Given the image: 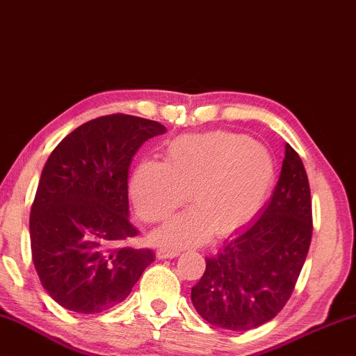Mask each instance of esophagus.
<instances>
[{
  "instance_id": "esophagus-1",
  "label": "esophagus",
  "mask_w": 356,
  "mask_h": 356,
  "mask_svg": "<svg viewBox=\"0 0 356 356\" xmlns=\"http://www.w3.org/2000/svg\"><path fill=\"white\" fill-rule=\"evenodd\" d=\"M180 252L179 250H171V248H159L156 252L158 259H168V258H176Z\"/></svg>"
}]
</instances>
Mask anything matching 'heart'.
Returning a JSON list of instances; mask_svg holds the SVG:
<instances>
[{
    "mask_svg": "<svg viewBox=\"0 0 356 356\" xmlns=\"http://www.w3.org/2000/svg\"><path fill=\"white\" fill-rule=\"evenodd\" d=\"M274 180L273 156L242 135H182L168 145L164 163L143 161L130 179V197L147 222L168 219L187 200L193 204L152 235L163 247L202 243L211 234L247 224Z\"/></svg>",
    "mask_w": 356,
    "mask_h": 356,
    "instance_id": "heart-1",
    "label": "heart"
}]
</instances>
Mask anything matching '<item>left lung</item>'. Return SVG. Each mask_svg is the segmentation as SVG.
Listing matches in <instances>:
<instances>
[{
	"label": "left lung",
	"instance_id": "8db88e82",
	"mask_svg": "<svg viewBox=\"0 0 356 356\" xmlns=\"http://www.w3.org/2000/svg\"><path fill=\"white\" fill-rule=\"evenodd\" d=\"M313 234L312 195L303 163L285 143L279 182L258 218L226 240L192 287V303L213 326L250 330L287 303Z\"/></svg>",
	"mask_w": 356,
	"mask_h": 356
}]
</instances>
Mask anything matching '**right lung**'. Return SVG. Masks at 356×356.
<instances>
[{
	"mask_svg": "<svg viewBox=\"0 0 356 356\" xmlns=\"http://www.w3.org/2000/svg\"><path fill=\"white\" fill-rule=\"evenodd\" d=\"M161 134L159 122L111 114L82 124L49 154L30 211V247L43 289L69 312L116 307L153 263L152 250L124 245L138 234L127 177L138 148Z\"/></svg>",
	"mask_w": 356,
	"mask_h": 356,
	"instance_id": "right-lung-1",
	"label": "right lung"
}]
</instances>
